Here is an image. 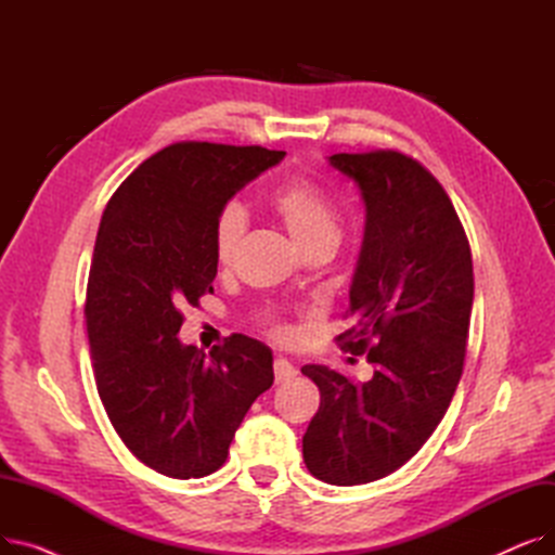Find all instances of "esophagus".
Instances as JSON below:
<instances>
[{
	"mask_svg": "<svg viewBox=\"0 0 555 555\" xmlns=\"http://www.w3.org/2000/svg\"><path fill=\"white\" fill-rule=\"evenodd\" d=\"M274 375H276V383H289L297 375V369L293 366V362H287L285 358H276L274 360Z\"/></svg>",
	"mask_w": 555,
	"mask_h": 555,
	"instance_id": "obj_1",
	"label": "esophagus"
}]
</instances>
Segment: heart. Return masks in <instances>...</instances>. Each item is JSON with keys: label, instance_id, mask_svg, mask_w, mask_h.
Returning <instances> with one entry per match:
<instances>
[{"label": "heart", "instance_id": "1", "mask_svg": "<svg viewBox=\"0 0 555 555\" xmlns=\"http://www.w3.org/2000/svg\"><path fill=\"white\" fill-rule=\"evenodd\" d=\"M272 209L289 231V236L308 254L310 249L337 245L339 220L324 191L306 178H293L272 195ZM247 216L241 204H224L214 222V254L218 262H229L245 236ZM274 335L283 328L274 326Z\"/></svg>", "mask_w": 555, "mask_h": 555}]
</instances>
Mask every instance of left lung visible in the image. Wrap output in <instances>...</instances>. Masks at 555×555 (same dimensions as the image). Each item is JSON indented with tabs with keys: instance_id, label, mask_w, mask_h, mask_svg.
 Wrapping results in <instances>:
<instances>
[{
	"instance_id": "1",
	"label": "left lung",
	"mask_w": 555,
	"mask_h": 555,
	"mask_svg": "<svg viewBox=\"0 0 555 555\" xmlns=\"http://www.w3.org/2000/svg\"><path fill=\"white\" fill-rule=\"evenodd\" d=\"M328 162L366 204L346 310L353 324L337 341L366 356L373 377L358 383L322 364L301 369L322 393L304 461L317 479L358 486L396 473L446 416L463 373L475 276L463 224L421 162L398 151Z\"/></svg>"
}]
</instances>
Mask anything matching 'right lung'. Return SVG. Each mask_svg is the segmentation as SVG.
<instances>
[{"instance_id": "add662e5", "label": "right lung", "mask_w": 555, "mask_h": 555, "mask_svg": "<svg viewBox=\"0 0 555 555\" xmlns=\"http://www.w3.org/2000/svg\"><path fill=\"white\" fill-rule=\"evenodd\" d=\"M283 157L260 145L170 143L103 211L85 301L96 389L126 448L159 475L216 473L274 383L266 344L236 333L207 358L178 333L182 308L214 293L218 211Z\"/></svg>"}]
</instances>
